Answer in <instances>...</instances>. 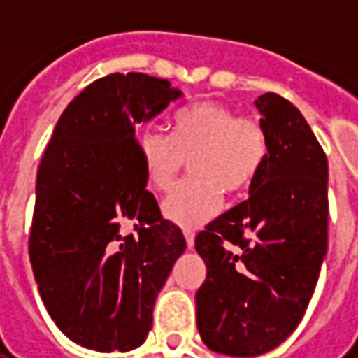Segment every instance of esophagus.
I'll return each instance as SVG.
<instances>
[{"label":"esophagus","instance_id":"34e87169","mask_svg":"<svg viewBox=\"0 0 358 358\" xmlns=\"http://www.w3.org/2000/svg\"><path fill=\"white\" fill-rule=\"evenodd\" d=\"M184 236H186V243H187V248L192 249L194 248V240H195V234L192 232V230H184Z\"/></svg>","mask_w":358,"mask_h":358}]
</instances>
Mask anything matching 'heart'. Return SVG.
<instances>
[{"mask_svg": "<svg viewBox=\"0 0 358 358\" xmlns=\"http://www.w3.org/2000/svg\"><path fill=\"white\" fill-rule=\"evenodd\" d=\"M270 140L261 118L232 107L197 101L174 115L172 136L157 126L138 136V153L155 189H169L189 159L194 178L182 182L163 201V215L195 230L217 215L224 192H245L266 164Z\"/></svg>", "mask_w": 358, "mask_h": 358, "instance_id": "b5f03b06", "label": "heart"}]
</instances>
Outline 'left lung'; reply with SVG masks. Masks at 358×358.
<instances>
[{"label":"left lung","instance_id":"1","mask_svg":"<svg viewBox=\"0 0 358 358\" xmlns=\"http://www.w3.org/2000/svg\"><path fill=\"white\" fill-rule=\"evenodd\" d=\"M270 151L249 197L195 238L207 264L197 330L228 357L268 353L297 328L328 249V159L299 109L261 95ZM232 243L240 252L227 249Z\"/></svg>","mask_w":358,"mask_h":358}]
</instances>
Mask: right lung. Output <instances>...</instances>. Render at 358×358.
Here are the masks:
<instances>
[{
  "label": "right lung",
  "instance_id": "add662e5",
  "mask_svg": "<svg viewBox=\"0 0 358 358\" xmlns=\"http://www.w3.org/2000/svg\"><path fill=\"white\" fill-rule=\"evenodd\" d=\"M180 95L143 73L103 76L69 103L43 151L28 253L53 322L82 347L141 345L186 249L148 192L138 153V126Z\"/></svg>",
  "mask_w": 358,
  "mask_h": 358
}]
</instances>
